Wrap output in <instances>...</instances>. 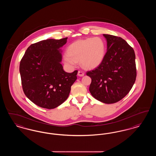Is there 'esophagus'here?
Wrapping results in <instances>:
<instances>
[{
	"instance_id": "obj_1",
	"label": "esophagus",
	"mask_w": 156,
	"mask_h": 156,
	"mask_svg": "<svg viewBox=\"0 0 156 156\" xmlns=\"http://www.w3.org/2000/svg\"><path fill=\"white\" fill-rule=\"evenodd\" d=\"M78 75L79 76H83L84 75V73L83 71H79L78 72Z\"/></svg>"
}]
</instances>
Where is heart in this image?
Wrapping results in <instances>:
<instances>
[{
	"instance_id": "obj_1",
	"label": "heart",
	"mask_w": 156,
	"mask_h": 156,
	"mask_svg": "<svg viewBox=\"0 0 156 156\" xmlns=\"http://www.w3.org/2000/svg\"><path fill=\"white\" fill-rule=\"evenodd\" d=\"M105 55V44L101 37L78 40L69 45L67 54L64 55V61L73 67L79 61L85 69H93L102 62Z\"/></svg>"
}]
</instances>
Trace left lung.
Returning a JSON list of instances; mask_svg holds the SVG:
<instances>
[{"label":"left lung","mask_w":156,"mask_h":156,"mask_svg":"<svg viewBox=\"0 0 156 156\" xmlns=\"http://www.w3.org/2000/svg\"><path fill=\"white\" fill-rule=\"evenodd\" d=\"M107 41V51L102 63L88 71L92 79L91 95L105 103H116L129 92L136 81V68L133 48L121 37L103 34Z\"/></svg>","instance_id":"obj_1"}]
</instances>
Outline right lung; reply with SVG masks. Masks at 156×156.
Here are the masks:
<instances>
[{
    "label": "right lung",
    "instance_id": "obj_1",
    "mask_svg": "<svg viewBox=\"0 0 156 156\" xmlns=\"http://www.w3.org/2000/svg\"><path fill=\"white\" fill-rule=\"evenodd\" d=\"M67 38L47 39L30 45L20 64L24 94L37 106L54 109L69 96L78 71L68 73L61 64V48Z\"/></svg>",
    "mask_w": 156,
    "mask_h": 156
}]
</instances>
